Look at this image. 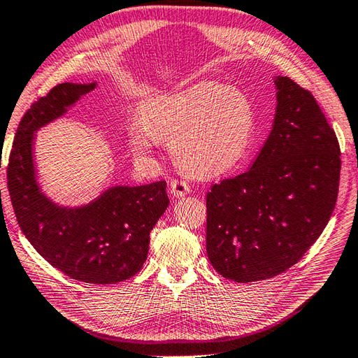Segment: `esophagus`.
Masks as SVG:
<instances>
[{
	"mask_svg": "<svg viewBox=\"0 0 358 358\" xmlns=\"http://www.w3.org/2000/svg\"><path fill=\"white\" fill-rule=\"evenodd\" d=\"M190 192V186L189 182L186 181H181V180H172L171 181V194L176 196V198H180V196H185Z\"/></svg>",
	"mask_w": 358,
	"mask_h": 358,
	"instance_id": "1",
	"label": "esophagus"
}]
</instances>
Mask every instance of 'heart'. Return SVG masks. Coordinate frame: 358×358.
Instances as JSON below:
<instances>
[{
    "instance_id": "heart-1",
    "label": "heart",
    "mask_w": 358,
    "mask_h": 358,
    "mask_svg": "<svg viewBox=\"0 0 358 358\" xmlns=\"http://www.w3.org/2000/svg\"><path fill=\"white\" fill-rule=\"evenodd\" d=\"M255 110L243 91L218 82H199L148 102L141 119L127 124L132 151L152 154L162 140L186 172L215 177L230 171L250 148Z\"/></svg>"
}]
</instances>
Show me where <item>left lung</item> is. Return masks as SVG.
Wrapping results in <instances>:
<instances>
[{
    "label": "left lung",
    "instance_id": "1",
    "mask_svg": "<svg viewBox=\"0 0 358 358\" xmlns=\"http://www.w3.org/2000/svg\"><path fill=\"white\" fill-rule=\"evenodd\" d=\"M273 129L252 168L206 196V250L222 278L256 282L301 261L336 207L340 146L311 91L274 79Z\"/></svg>",
    "mask_w": 358,
    "mask_h": 358
}]
</instances>
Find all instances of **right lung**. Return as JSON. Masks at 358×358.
Returning <instances> with one entry per match:
<instances>
[{"instance_id": "add662e5", "label": "right lung", "mask_w": 358, "mask_h": 358, "mask_svg": "<svg viewBox=\"0 0 358 358\" xmlns=\"http://www.w3.org/2000/svg\"><path fill=\"white\" fill-rule=\"evenodd\" d=\"M93 84H59L39 97L16 129L7 187L22 234L33 248L71 279L115 284L137 274L148 257L149 234L169 204L166 181L110 187L94 201L62 207L39 190L33 134L61 117Z\"/></svg>"}]
</instances>
